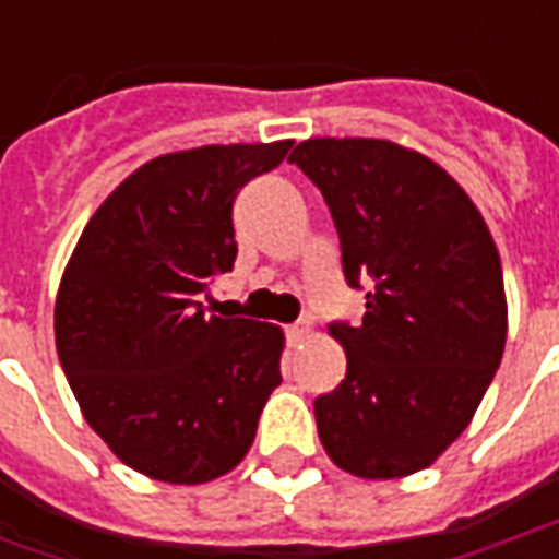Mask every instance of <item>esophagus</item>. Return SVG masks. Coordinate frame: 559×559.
<instances>
[{
    "instance_id": "1",
    "label": "esophagus",
    "mask_w": 559,
    "mask_h": 559,
    "mask_svg": "<svg viewBox=\"0 0 559 559\" xmlns=\"http://www.w3.org/2000/svg\"><path fill=\"white\" fill-rule=\"evenodd\" d=\"M308 332H311V323H308V320H296V323H290V326L284 329V335H287V344H290V347L302 344Z\"/></svg>"
}]
</instances>
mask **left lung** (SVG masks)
I'll return each instance as SVG.
<instances>
[{
	"label": "left lung",
	"instance_id": "1",
	"mask_svg": "<svg viewBox=\"0 0 559 559\" xmlns=\"http://www.w3.org/2000/svg\"><path fill=\"white\" fill-rule=\"evenodd\" d=\"M290 164L326 200L347 287L365 290L362 323L329 326L347 377L314 401L323 449L362 479L411 476L467 428L500 368V254L464 188L419 152L323 138Z\"/></svg>",
	"mask_w": 559,
	"mask_h": 559
}]
</instances>
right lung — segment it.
Instances as JSON below:
<instances>
[{"label": "right lung", "mask_w": 559, "mask_h": 559, "mask_svg": "<svg viewBox=\"0 0 559 559\" xmlns=\"http://www.w3.org/2000/svg\"><path fill=\"white\" fill-rule=\"evenodd\" d=\"M281 143L173 152L143 164L80 236L56 299V350L92 431L128 467L170 485L245 457L284 335L209 317V284L236 263L233 203L275 170Z\"/></svg>", "instance_id": "1"}]
</instances>
